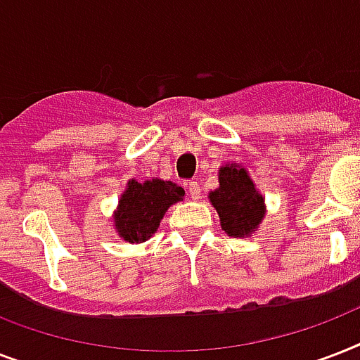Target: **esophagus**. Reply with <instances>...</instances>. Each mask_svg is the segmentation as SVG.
Masks as SVG:
<instances>
[{
    "mask_svg": "<svg viewBox=\"0 0 360 360\" xmlns=\"http://www.w3.org/2000/svg\"><path fill=\"white\" fill-rule=\"evenodd\" d=\"M188 194H191L192 200H200V194H202V186L198 181H191L188 183Z\"/></svg>",
    "mask_w": 360,
    "mask_h": 360,
    "instance_id": "obj_1",
    "label": "esophagus"
}]
</instances>
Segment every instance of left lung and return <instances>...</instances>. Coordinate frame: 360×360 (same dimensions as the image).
<instances>
[{"instance_id":"left-lung-1","label":"left lung","mask_w":360,"mask_h":360,"mask_svg":"<svg viewBox=\"0 0 360 360\" xmlns=\"http://www.w3.org/2000/svg\"><path fill=\"white\" fill-rule=\"evenodd\" d=\"M220 186L209 194L219 211L222 230L231 237H245L263 219V198L254 188L245 168L228 164L219 172Z\"/></svg>"}]
</instances>
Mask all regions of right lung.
<instances>
[{
    "label": "right lung",
    "instance_id": "obj_1",
    "mask_svg": "<svg viewBox=\"0 0 360 360\" xmlns=\"http://www.w3.org/2000/svg\"><path fill=\"white\" fill-rule=\"evenodd\" d=\"M183 196L185 191L172 181H130L115 213V230L129 243H143L157 231L169 205Z\"/></svg>",
    "mask_w": 360,
    "mask_h": 360
}]
</instances>
